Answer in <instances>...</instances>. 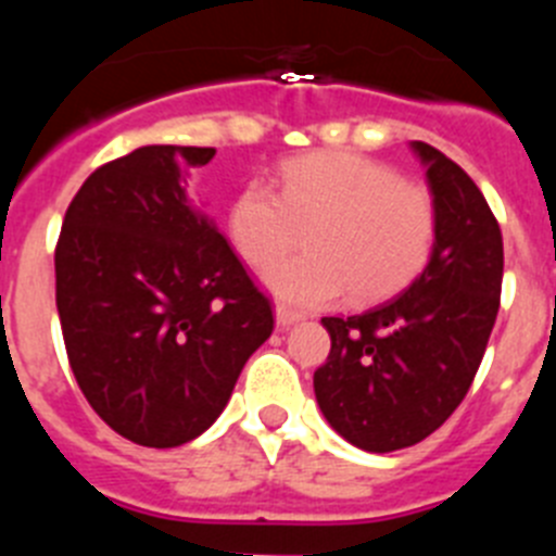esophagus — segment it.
<instances>
[{"instance_id": "obj_1", "label": "esophagus", "mask_w": 556, "mask_h": 556, "mask_svg": "<svg viewBox=\"0 0 556 556\" xmlns=\"http://www.w3.org/2000/svg\"><path fill=\"white\" fill-rule=\"evenodd\" d=\"M301 320H303L301 312H292V308H287V306H275V323H278L281 328H289Z\"/></svg>"}]
</instances>
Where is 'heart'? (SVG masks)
<instances>
[{"mask_svg":"<svg viewBox=\"0 0 556 556\" xmlns=\"http://www.w3.org/2000/svg\"><path fill=\"white\" fill-rule=\"evenodd\" d=\"M228 239L253 267L275 262L306 228V253L262 275L264 287L298 308L328 306L339 294L381 301L429 264L437 208L424 186L356 152L320 150L283 161L278 194L250 180L228 205Z\"/></svg>","mask_w":556,"mask_h":556,"instance_id":"1","label":"heart"}]
</instances>
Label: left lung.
<instances>
[{
  "label": "left lung",
  "instance_id": "left-lung-1",
  "mask_svg": "<svg viewBox=\"0 0 556 556\" xmlns=\"http://www.w3.org/2000/svg\"><path fill=\"white\" fill-rule=\"evenodd\" d=\"M437 208L429 264L390 301L353 317H323L331 353L314 395L339 437L370 454L420 443L468 395L495 326L504 242L468 172L412 141Z\"/></svg>",
  "mask_w": 556,
  "mask_h": 556
}]
</instances>
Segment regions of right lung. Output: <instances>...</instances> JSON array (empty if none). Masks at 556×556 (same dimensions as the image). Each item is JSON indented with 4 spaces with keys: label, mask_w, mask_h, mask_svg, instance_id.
Wrapping results in <instances>:
<instances>
[{
    "label": "right lung",
    "mask_w": 556,
    "mask_h": 556,
    "mask_svg": "<svg viewBox=\"0 0 556 556\" xmlns=\"http://www.w3.org/2000/svg\"><path fill=\"white\" fill-rule=\"evenodd\" d=\"M214 155L150 144L100 166L58 239L68 365L91 409L147 448L203 434L273 333L269 301L189 194V169Z\"/></svg>",
    "instance_id": "right-lung-1"
}]
</instances>
